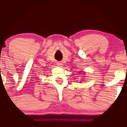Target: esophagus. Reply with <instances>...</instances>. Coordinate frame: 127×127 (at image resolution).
Here are the masks:
<instances>
[{"label": "esophagus", "mask_w": 127, "mask_h": 127, "mask_svg": "<svg viewBox=\"0 0 127 127\" xmlns=\"http://www.w3.org/2000/svg\"><path fill=\"white\" fill-rule=\"evenodd\" d=\"M56 65H57V66H58V67H61V66H62V63H61L58 62L57 63V64H56Z\"/></svg>", "instance_id": "obj_1"}]
</instances>
